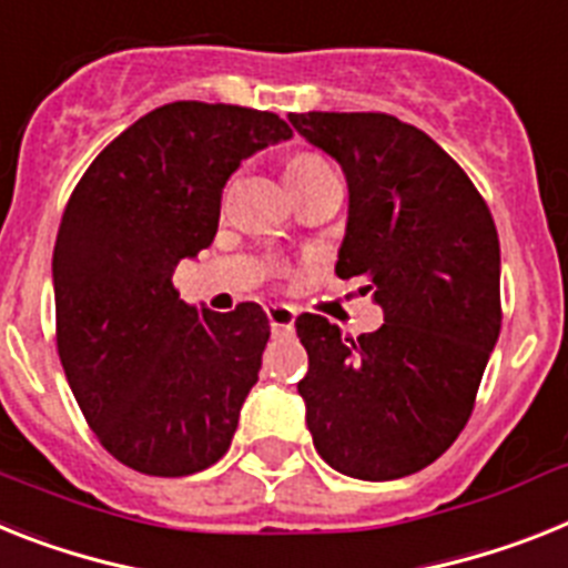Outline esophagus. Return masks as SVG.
Here are the masks:
<instances>
[{"instance_id":"1","label":"esophagus","mask_w":568,"mask_h":568,"mask_svg":"<svg viewBox=\"0 0 568 568\" xmlns=\"http://www.w3.org/2000/svg\"><path fill=\"white\" fill-rule=\"evenodd\" d=\"M294 321H297V312L292 306H283V303L268 306V323L274 335H292Z\"/></svg>"}]
</instances>
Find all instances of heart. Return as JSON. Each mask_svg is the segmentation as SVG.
I'll list each match as a JSON object with an SVG mask.
<instances>
[{
    "mask_svg": "<svg viewBox=\"0 0 568 568\" xmlns=\"http://www.w3.org/2000/svg\"><path fill=\"white\" fill-rule=\"evenodd\" d=\"M335 170L328 166V161H323L321 155H297L285 164V181H288V187L292 193H300L303 187L314 184L323 175H332Z\"/></svg>",
    "mask_w": 568,
    "mask_h": 568,
    "instance_id": "b5f03b06",
    "label": "heart"
}]
</instances>
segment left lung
Masks as SVG:
<instances>
[{
    "label": "left lung",
    "mask_w": 568,
    "mask_h": 568,
    "mask_svg": "<svg viewBox=\"0 0 568 568\" xmlns=\"http://www.w3.org/2000/svg\"><path fill=\"white\" fill-rule=\"evenodd\" d=\"M341 164L349 216L337 276H364L384 326L346 337L300 314L297 384L317 454L366 483L402 479L454 445L499 337V240L488 204L430 135L381 112L288 114Z\"/></svg>",
    "instance_id": "1"
}]
</instances>
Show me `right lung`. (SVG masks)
I'll use <instances>...</instances> for the list:
<instances>
[{
    "label": "right lung",
    "instance_id": "add662e5",
    "mask_svg": "<svg viewBox=\"0 0 568 568\" xmlns=\"http://www.w3.org/2000/svg\"><path fill=\"white\" fill-rule=\"evenodd\" d=\"M274 112L179 100L152 109L85 170L57 231V352L100 445L126 468L187 476L227 454L260 378L256 303L187 306L175 265L216 236L222 187L288 141Z\"/></svg>",
    "mask_w": 568,
    "mask_h": 568
}]
</instances>
